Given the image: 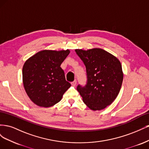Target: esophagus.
I'll return each mask as SVG.
<instances>
[{
  "instance_id": "34e87169",
  "label": "esophagus",
  "mask_w": 149,
  "mask_h": 149,
  "mask_svg": "<svg viewBox=\"0 0 149 149\" xmlns=\"http://www.w3.org/2000/svg\"><path fill=\"white\" fill-rule=\"evenodd\" d=\"M76 83H77V81H76V80H74V81L71 82V85L73 86H75L76 85Z\"/></svg>"
}]
</instances>
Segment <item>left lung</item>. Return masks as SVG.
<instances>
[{
  "instance_id": "obj_1",
  "label": "left lung",
  "mask_w": 149,
  "mask_h": 149,
  "mask_svg": "<svg viewBox=\"0 0 149 149\" xmlns=\"http://www.w3.org/2000/svg\"><path fill=\"white\" fill-rule=\"evenodd\" d=\"M86 69L87 83L77 90L89 109L100 111L110 105L118 96L123 81L119 60L101 48L75 49Z\"/></svg>"
}]
</instances>
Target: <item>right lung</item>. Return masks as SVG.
Here are the masks:
<instances>
[{
  "label": "right lung",
  "instance_id": "add662e5",
  "mask_svg": "<svg viewBox=\"0 0 149 149\" xmlns=\"http://www.w3.org/2000/svg\"><path fill=\"white\" fill-rule=\"evenodd\" d=\"M70 52L69 49H45L25 61L22 69L23 83L28 96L35 104L43 107L55 105L70 88L60 67Z\"/></svg>",
  "mask_w": 149,
  "mask_h": 149
}]
</instances>
